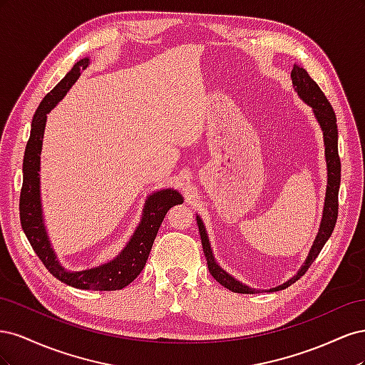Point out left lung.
<instances>
[{
  "label": "left lung",
  "mask_w": 365,
  "mask_h": 365,
  "mask_svg": "<svg viewBox=\"0 0 365 365\" xmlns=\"http://www.w3.org/2000/svg\"><path fill=\"white\" fill-rule=\"evenodd\" d=\"M291 79H292V86L295 93L302 101L312 108V113L318 121L319 128L323 130V140H324V157H326V168H327V185H326V197H324V208H323V217H322V224H319L317 237L314 240V244L311 247V251H309L307 257L304 263L300 267V269L297 271L294 277H291L288 282H284L275 288L271 289H254L250 288L248 284L239 282L235 279L233 275L228 274L220 264L216 262L215 254L212 250V245H210V239L205 231V225L202 222V219L196 215V222L197 228H200V235H201V242H202V250L207 259L208 264V271L222 286H225L227 289L231 292H237V294H259V292H275V291H282L286 289L288 286L295 283L298 279L304 275V272L309 269V267L314 263V260L318 257L319 251L323 250L324 244L327 239L332 235V231L336 224V217H338V192H339V182H341V163L338 157V126H336V117L332 109V105L329 103L326 96L323 91L319 90V86L317 82L312 79L311 76L307 74V71L300 67V65L294 63V68L291 71Z\"/></svg>",
  "instance_id": "1"
}]
</instances>
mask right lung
Listing matches in <instances>:
<instances>
[{
  "label": "right lung",
  "mask_w": 365,
  "mask_h": 365,
  "mask_svg": "<svg viewBox=\"0 0 365 365\" xmlns=\"http://www.w3.org/2000/svg\"><path fill=\"white\" fill-rule=\"evenodd\" d=\"M91 59L83 58L74 63L67 76L42 98L35 115L31 120L30 138L27 141L23 163V189L19 197V217L24 233L35 250L38 257L46 268L62 283L77 289L90 291H118L137 279L143 271L152 250L153 240L157 237L160 225L165 213L173 205L182 204V195L175 189H161L148 196L143 207L140 222L130 236L128 244L117 256L102 264L81 271H73L62 267L56 252H54L43 222L42 201H41V150L42 138L46 130L47 114L56 106L70 91V88L79 79L83 70L90 67Z\"/></svg>",
  "instance_id": "1"
}]
</instances>
